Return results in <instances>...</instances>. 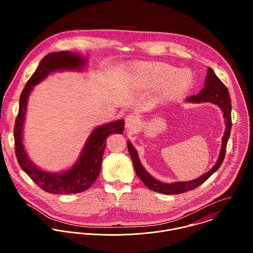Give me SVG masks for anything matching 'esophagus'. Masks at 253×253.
I'll list each match as a JSON object with an SVG mask.
<instances>
[{
	"mask_svg": "<svg viewBox=\"0 0 253 253\" xmlns=\"http://www.w3.org/2000/svg\"><path fill=\"white\" fill-rule=\"evenodd\" d=\"M138 125V119L134 114H130L126 118V127L128 130L133 129Z\"/></svg>",
	"mask_w": 253,
	"mask_h": 253,
	"instance_id": "obj_1",
	"label": "esophagus"
}]
</instances>
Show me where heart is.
I'll return each mask as SVG.
<instances>
[{"mask_svg": "<svg viewBox=\"0 0 253 253\" xmlns=\"http://www.w3.org/2000/svg\"><path fill=\"white\" fill-rule=\"evenodd\" d=\"M131 74L136 84L145 88L161 85L160 98L171 100L184 94L192 85L193 78L187 71L165 62H135L131 65Z\"/></svg>", "mask_w": 253, "mask_h": 253, "instance_id": "b5f03b06", "label": "heart"}]
</instances>
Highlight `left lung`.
<instances>
[{
	"label": "left lung",
	"instance_id": "left-lung-1",
	"mask_svg": "<svg viewBox=\"0 0 253 253\" xmlns=\"http://www.w3.org/2000/svg\"><path fill=\"white\" fill-rule=\"evenodd\" d=\"M187 101L193 102V103L211 102V103H213L217 106H219L222 110L223 116L225 119L226 128H225V132H224L223 139H222V146H221L219 158L217 160L215 166L209 172L205 173L204 175L200 176L197 179L183 181V182H174L171 184L163 183L161 181L155 179L152 175H150L145 170L143 166L141 165V163L139 161L137 151L128 141L127 149H128L129 155L131 157L135 172H136L137 176L140 178V180L144 183L145 186H147L152 191L166 194V195H177V194L188 192L190 190H194L195 188L202 185L205 181L208 180L220 168V166L222 165V163L224 161L227 142L230 137L231 127H232V118H231L232 106H231V99H230L229 91H228L227 87L219 80V78L213 73V70L211 68L209 67V69H208V75L206 77V82H205V87L197 95H192V96L188 97Z\"/></svg>",
	"mask_w": 253,
	"mask_h": 253
}]
</instances>
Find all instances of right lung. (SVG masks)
<instances>
[{"label": "right lung", "instance_id": "add662e5", "mask_svg": "<svg viewBox=\"0 0 253 253\" xmlns=\"http://www.w3.org/2000/svg\"><path fill=\"white\" fill-rule=\"evenodd\" d=\"M85 62L84 56L72 51H57L46 54L26 83L19 98V110L13 130L17 162L40 188L51 194H76L87 190L99 175L107 137L113 133L121 134L125 128L124 120L111 122L96 127L88 136L76 164L70 169L61 173L43 171L38 169L29 159L23 145L22 132L30 92L50 73L62 70L82 71Z\"/></svg>", "mask_w": 253, "mask_h": 253}]
</instances>
